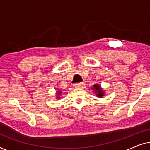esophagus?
Returning a JSON list of instances; mask_svg holds the SVG:
<instances>
[{"label": "esophagus", "instance_id": "34e87169", "mask_svg": "<svg viewBox=\"0 0 150 150\" xmlns=\"http://www.w3.org/2000/svg\"><path fill=\"white\" fill-rule=\"evenodd\" d=\"M83 83H76L74 85V87L75 88H81L83 87Z\"/></svg>", "mask_w": 150, "mask_h": 150}]
</instances>
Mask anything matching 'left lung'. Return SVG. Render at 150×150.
<instances>
[{
	"label": "left lung",
	"instance_id": "8db88e82",
	"mask_svg": "<svg viewBox=\"0 0 150 150\" xmlns=\"http://www.w3.org/2000/svg\"><path fill=\"white\" fill-rule=\"evenodd\" d=\"M91 89L93 90L94 93H96V96L98 98H102L104 95H105L104 90H103L100 85H98V84L93 85V87H91Z\"/></svg>",
	"mask_w": 150,
	"mask_h": 150
}]
</instances>
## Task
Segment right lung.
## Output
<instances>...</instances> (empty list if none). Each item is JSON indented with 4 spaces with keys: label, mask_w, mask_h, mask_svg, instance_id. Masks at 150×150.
<instances>
[{
    "label": "right lung",
    "mask_w": 150,
    "mask_h": 150,
    "mask_svg": "<svg viewBox=\"0 0 150 150\" xmlns=\"http://www.w3.org/2000/svg\"><path fill=\"white\" fill-rule=\"evenodd\" d=\"M56 91V99H59V98H61V96L62 95V90L58 89V90H57Z\"/></svg>",
    "instance_id": "right-lung-1"
}]
</instances>
